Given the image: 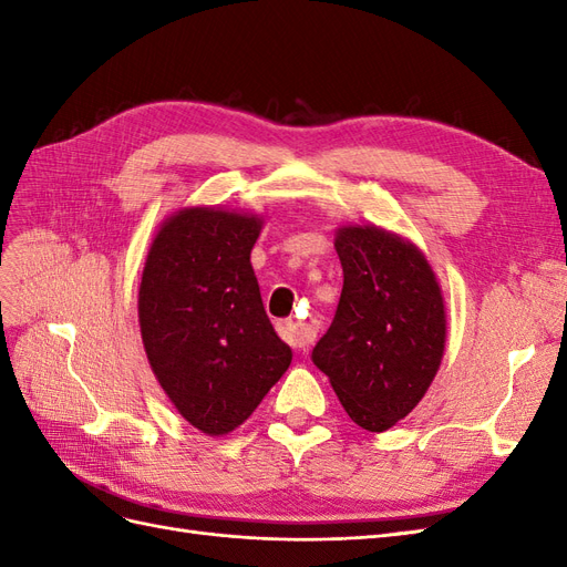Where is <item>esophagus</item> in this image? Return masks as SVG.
Here are the masks:
<instances>
[{"mask_svg": "<svg viewBox=\"0 0 567 567\" xmlns=\"http://www.w3.org/2000/svg\"><path fill=\"white\" fill-rule=\"evenodd\" d=\"M277 331L288 342L290 348H298V350H305L315 340V333L307 329V326L296 323V321H290V319L277 321Z\"/></svg>", "mask_w": 567, "mask_h": 567, "instance_id": "34e87169", "label": "esophagus"}]
</instances>
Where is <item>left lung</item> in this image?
<instances>
[{
  "mask_svg": "<svg viewBox=\"0 0 567 567\" xmlns=\"http://www.w3.org/2000/svg\"><path fill=\"white\" fill-rule=\"evenodd\" d=\"M342 293L312 362L348 416L383 433L414 409L442 362L447 317L425 255L373 225L336 231Z\"/></svg>",
  "mask_w": 567,
  "mask_h": 567,
  "instance_id": "left-lung-1",
  "label": "left lung"
}]
</instances>
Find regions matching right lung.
<instances>
[{
	"label": "right lung",
	"mask_w": 567,
	"mask_h": 567,
	"mask_svg": "<svg viewBox=\"0 0 567 567\" xmlns=\"http://www.w3.org/2000/svg\"><path fill=\"white\" fill-rule=\"evenodd\" d=\"M260 229L257 215L177 210L153 238L142 271L148 364L179 414L210 437L241 425L293 359L250 265Z\"/></svg>",
	"instance_id": "obj_1"
}]
</instances>
